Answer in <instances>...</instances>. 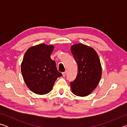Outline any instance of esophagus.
Wrapping results in <instances>:
<instances>
[{
    "label": "esophagus",
    "mask_w": 127,
    "mask_h": 127,
    "mask_svg": "<svg viewBox=\"0 0 127 127\" xmlns=\"http://www.w3.org/2000/svg\"><path fill=\"white\" fill-rule=\"evenodd\" d=\"M66 71L62 73V75H63V77H65L66 76Z\"/></svg>",
    "instance_id": "obj_1"
}]
</instances>
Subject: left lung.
<instances>
[{
	"instance_id": "obj_1",
	"label": "left lung",
	"mask_w": 127,
	"mask_h": 127,
	"mask_svg": "<svg viewBox=\"0 0 127 127\" xmlns=\"http://www.w3.org/2000/svg\"><path fill=\"white\" fill-rule=\"evenodd\" d=\"M70 50L78 65V74L70 87L75 95L86 96L96 89L101 77L99 57L93 48L82 44L73 45Z\"/></svg>"
}]
</instances>
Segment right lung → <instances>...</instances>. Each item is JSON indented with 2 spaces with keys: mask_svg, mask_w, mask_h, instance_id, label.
<instances>
[{
  "mask_svg": "<svg viewBox=\"0 0 127 127\" xmlns=\"http://www.w3.org/2000/svg\"><path fill=\"white\" fill-rule=\"evenodd\" d=\"M54 46L40 44L30 48L21 64V72L29 89L34 93L44 95L50 92L58 77L55 62L50 58Z\"/></svg>",
  "mask_w": 127,
  "mask_h": 127,
  "instance_id": "obj_1",
  "label": "right lung"
}]
</instances>
